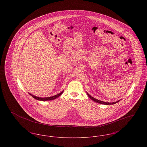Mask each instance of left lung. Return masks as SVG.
<instances>
[{"instance_id":"obj_1","label":"left lung","mask_w":147,"mask_h":147,"mask_svg":"<svg viewBox=\"0 0 147 147\" xmlns=\"http://www.w3.org/2000/svg\"><path fill=\"white\" fill-rule=\"evenodd\" d=\"M86 93H87V95H88V96L92 100H93L94 101H95V102H96L101 104H104V105H113V104H115L118 102L119 101H120V100H119V101H116V102H104V101H102L98 100V99H96V98L92 97L91 95H90L88 92H86Z\"/></svg>"}]
</instances>
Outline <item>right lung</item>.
Listing matches in <instances>:
<instances>
[{"label":"right lung","instance_id":"add662e5","mask_svg":"<svg viewBox=\"0 0 147 147\" xmlns=\"http://www.w3.org/2000/svg\"><path fill=\"white\" fill-rule=\"evenodd\" d=\"M63 91H62L61 93L58 94H57L55 96H51V97H49V98H39V97H37V96H35L34 95L31 94H29L31 96H32L33 98L36 99V100H40V101H49V100H54V99H56V98H58L59 96L61 95V94L63 93Z\"/></svg>","mask_w":147,"mask_h":147}]
</instances>
